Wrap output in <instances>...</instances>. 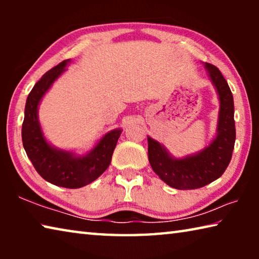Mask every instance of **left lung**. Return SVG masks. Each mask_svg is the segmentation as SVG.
<instances>
[{
  "mask_svg": "<svg viewBox=\"0 0 259 259\" xmlns=\"http://www.w3.org/2000/svg\"><path fill=\"white\" fill-rule=\"evenodd\" d=\"M205 67L221 100L218 134L213 142L196 155L174 159L156 140L147 137L148 161L162 181L177 190H195L222 176L229 166L235 143L233 95L224 76L211 64Z\"/></svg>",
  "mask_w": 259,
  "mask_h": 259,
  "instance_id": "1",
  "label": "left lung"
}]
</instances>
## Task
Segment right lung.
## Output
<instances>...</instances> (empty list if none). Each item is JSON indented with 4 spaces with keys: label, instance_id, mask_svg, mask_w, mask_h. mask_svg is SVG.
Returning a JSON list of instances; mask_svg holds the SVG:
<instances>
[{
    "label": "right lung",
    "instance_id": "right-lung-1",
    "mask_svg": "<svg viewBox=\"0 0 259 259\" xmlns=\"http://www.w3.org/2000/svg\"><path fill=\"white\" fill-rule=\"evenodd\" d=\"M66 64L67 60L61 61L33 87L26 100L21 138L26 154L42 178L60 187L80 188L96 181L108 168L122 130L109 131L89 154L81 157L57 150L47 143L37 120V106L43 95L65 71Z\"/></svg>",
    "mask_w": 259,
    "mask_h": 259
}]
</instances>
